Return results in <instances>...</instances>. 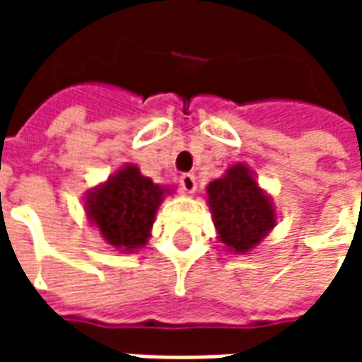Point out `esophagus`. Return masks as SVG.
Instances as JSON below:
<instances>
[{
    "label": "esophagus",
    "instance_id": "obj_1",
    "mask_svg": "<svg viewBox=\"0 0 362 362\" xmlns=\"http://www.w3.org/2000/svg\"><path fill=\"white\" fill-rule=\"evenodd\" d=\"M180 188L186 192V194H194L197 188L196 176L194 174H182L180 176Z\"/></svg>",
    "mask_w": 362,
    "mask_h": 362
}]
</instances>
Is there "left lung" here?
Segmentation results:
<instances>
[{"label": "left lung", "mask_w": 362, "mask_h": 362, "mask_svg": "<svg viewBox=\"0 0 362 362\" xmlns=\"http://www.w3.org/2000/svg\"><path fill=\"white\" fill-rule=\"evenodd\" d=\"M205 192L219 240L228 252L246 254L258 248L277 225L272 197L259 188L244 163L228 166L221 178L209 182Z\"/></svg>", "instance_id": "left-lung-1"}]
</instances>
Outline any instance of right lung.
<instances>
[{
  "label": "right lung",
  "mask_w": 362,
  "mask_h": 362,
  "mask_svg": "<svg viewBox=\"0 0 362 362\" xmlns=\"http://www.w3.org/2000/svg\"><path fill=\"white\" fill-rule=\"evenodd\" d=\"M168 194L135 165H124L85 194V211L106 244L127 254L147 244L158 205Z\"/></svg>",
  "instance_id": "1"
}]
</instances>
